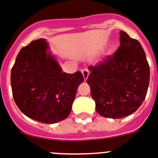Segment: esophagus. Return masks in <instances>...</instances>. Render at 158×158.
Returning a JSON list of instances; mask_svg holds the SVG:
<instances>
[{
  "label": "esophagus",
  "instance_id": "34e87169",
  "mask_svg": "<svg viewBox=\"0 0 158 158\" xmlns=\"http://www.w3.org/2000/svg\"><path fill=\"white\" fill-rule=\"evenodd\" d=\"M82 74H83V79L84 80H87L88 76H89V71L87 70V69H83L82 70Z\"/></svg>",
  "mask_w": 158,
  "mask_h": 158
}]
</instances>
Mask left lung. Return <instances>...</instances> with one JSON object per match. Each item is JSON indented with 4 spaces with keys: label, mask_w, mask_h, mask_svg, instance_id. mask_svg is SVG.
I'll list each match as a JSON object with an SVG mask.
<instances>
[{
    "label": "left lung",
    "mask_w": 158,
    "mask_h": 158,
    "mask_svg": "<svg viewBox=\"0 0 158 158\" xmlns=\"http://www.w3.org/2000/svg\"><path fill=\"white\" fill-rule=\"evenodd\" d=\"M120 46L104 61L88 67L87 83L91 88L95 110L101 116L125 117L135 112L146 96L149 66L137 40L120 31Z\"/></svg>",
    "instance_id": "1"
}]
</instances>
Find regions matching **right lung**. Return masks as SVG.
Listing matches in <instances>:
<instances>
[{"label": "right lung", "mask_w": 158, "mask_h": 158, "mask_svg": "<svg viewBox=\"0 0 158 158\" xmlns=\"http://www.w3.org/2000/svg\"><path fill=\"white\" fill-rule=\"evenodd\" d=\"M44 38L33 41L20 50L11 71L14 101L22 113L44 124L65 120L71 111L79 84L80 71H62Z\"/></svg>", "instance_id": "add662e5"}]
</instances>
